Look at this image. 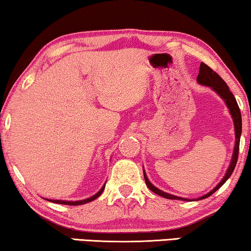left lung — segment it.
Returning <instances> with one entry per match:
<instances>
[{"instance_id":"8db88e82","label":"left lung","mask_w":251,"mask_h":251,"mask_svg":"<svg viewBox=\"0 0 251 251\" xmlns=\"http://www.w3.org/2000/svg\"><path fill=\"white\" fill-rule=\"evenodd\" d=\"M197 81L199 84L201 85H205V87L211 88L216 94H217L219 97H221L223 100L225 101L226 106H227L229 114H231L232 119H233V123H234V132H235V144H234V150H233V154H232V159L231 162H229V166L226 170L225 176L223 177V179L219 181L217 186L209 192V193L204 194L203 197L199 198V199H192L193 201L197 200H202V199H205L208 197H210L211 194H214L218 188H221L223 185L225 184V181L231 177V175L234 170V168L236 166V161H238V155H239V145H240V137H241V131H242V119H241V112H240V108L238 106V102H236L234 96L231 91H229V88L226 84V82L223 80V78L219 76V75L211 70L208 65H205L203 63H201L200 65V71H199V75L197 77ZM144 178H145V183L147 185V187L150 188L151 191L154 192V193L157 195H161V197L166 198V199H171V200H181V201H191L190 199H185V198H180V197H176V195L169 194L167 192H163L159 190V188L154 186V185L151 183L147 178V175L144 170Z\"/></svg>"}]
</instances>
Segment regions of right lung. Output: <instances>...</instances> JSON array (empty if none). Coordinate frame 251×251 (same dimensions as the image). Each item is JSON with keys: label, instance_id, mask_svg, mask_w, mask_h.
Segmentation results:
<instances>
[{"label": "right lung", "instance_id": "right-lung-1", "mask_svg": "<svg viewBox=\"0 0 251 251\" xmlns=\"http://www.w3.org/2000/svg\"><path fill=\"white\" fill-rule=\"evenodd\" d=\"M105 185L106 183L102 185V187L99 190L97 193L95 195H92V197L88 198V199H84V200H80V201H65V200H51V199H46L47 201H50V202H53V203H59V204H68V205H81V204H84V203H88V202H91L97 199L99 195L102 193V191H104L105 188Z\"/></svg>", "mask_w": 251, "mask_h": 251}]
</instances>
